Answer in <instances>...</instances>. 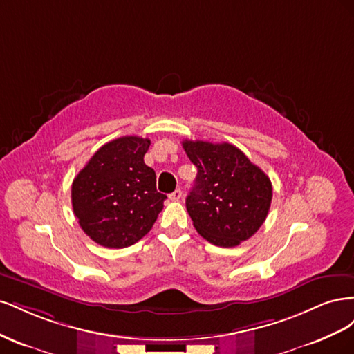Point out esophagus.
<instances>
[{"label": "esophagus", "instance_id": "obj_1", "mask_svg": "<svg viewBox=\"0 0 354 354\" xmlns=\"http://www.w3.org/2000/svg\"><path fill=\"white\" fill-rule=\"evenodd\" d=\"M181 198H183V192H181L180 189L174 190L173 194H169V199H171V201H180Z\"/></svg>", "mask_w": 354, "mask_h": 354}]
</instances>
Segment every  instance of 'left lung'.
<instances>
[{
  "instance_id": "1",
  "label": "left lung",
  "mask_w": 354,
  "mask_h": 354,
  "mask_svg": "<svg viewBox=\"0 0 354 354\" xmlns=\"http://www.w3.org/2000/svg\"><path fill=\"white\" fill-rule=\"evenodd\" d=\"M183 149L198 168L186 198L196 232L223 248L250 239L269 214L270 178L230 143L185 140Z\"/></svg>"
}]
</instances>
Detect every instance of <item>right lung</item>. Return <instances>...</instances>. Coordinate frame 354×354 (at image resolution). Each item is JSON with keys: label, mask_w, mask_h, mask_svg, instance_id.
I'll return each mask as SVG.
<instances>
[{"label": "right lung", "mask_w": 354, "mask_h": 354, "mask_svg": "<svg viewBox=\"0 0 354 354\" xmlns=\"http://www.w3.org/2000/svg\"><path fill=\"white\" fill-rule=\"evenodd\" d=\"M151 140L124 136L103 145L72 183V207L84 233L106 248H125L152 229L167 196L145 164Z\"/></svg>", "instance_id": "add662e5"}]
</instances>
